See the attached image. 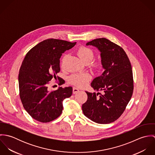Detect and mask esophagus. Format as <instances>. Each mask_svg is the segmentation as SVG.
<instances>
[{"instance_id":"esophagus-1","label":"esophagus","mask_w":155,"mask_h":155,"mask_svg":"<svg viewBox=\"0 0 155 155\" xmlns=\"http://www.w3.org/2000/svg\"><path fill=\"white\" fill-rule=\"evenodd\" d=\"M79 91V89L78 88H77L76 87H73V93L74 94L78 93Z\"/></svg>"}]
</instances>
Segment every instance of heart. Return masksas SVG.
<instances>
[{
  "instance_id": "obj_1",
  "label": "heart",
  "mask_w": 155,
  "mask_h": 155,
  "mask_svg": "<svg viewBox=\"0 0 155 155\" xmlns=\"http://www.w3.org/2000/svg\"><path fill=\"white\" fill-rule=\"evenodd\" d=\"M78 55L80 59L86 64L92 61L94 55L93 51L85 46H82L78 49ZM100 63L97 61L92 63V66L98 67ZM91 78V77L88 73H75L71 74L68 78V81L78 87H84L88 84Z\"/></svg>"
}]
</instances>
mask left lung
I'll return each mask as SVG.
<instances>
[{
    "mask_svg": "<svg viewBox=\"0 0 155 155\" xmlns=\"http://www.w3.org/2000/svg\"><path fill=\"white\" fill-rule=\"evenodd\" d=\"M86 45L95 46L101 52L104 71L91 85L103 94L85 91L88 99L82 106V111L94 122L110 124L121 116L131 98L134 89L131 64L125 51L106 38L92 40Z\"/></svg>",
    "mask_w": 155,
    "mask_h": 155,
    "instance_id": "obj_1",
    "label": "left lung"
}]
</instances>
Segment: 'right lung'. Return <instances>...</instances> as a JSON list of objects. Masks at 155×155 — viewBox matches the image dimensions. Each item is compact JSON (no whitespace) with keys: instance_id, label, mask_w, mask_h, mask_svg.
I'll return each instance as SVG.
<instances>
[{"instance_id":"1","label":"right lung","mask_w":155,"mask_h":155,"mask_svg":"<svg viewBox=\"0 0 155 155\" xmlns=\"http://www.w3.org/2000/svg\"><path fill=\"white\" fill-rule=\"evenodd\" d=\"M76 42L49 39L31 48L26 54L18 75L20 96L23 107L35 120L46 123L54 120L63 111V101L72 94L71 87L49 91V81L60 71L62 54ZM60 85L64 80L58 78Z\"/></svg>"}]
</instances>
